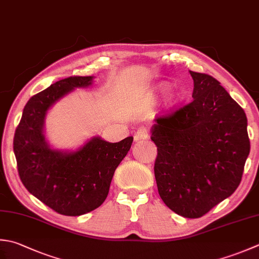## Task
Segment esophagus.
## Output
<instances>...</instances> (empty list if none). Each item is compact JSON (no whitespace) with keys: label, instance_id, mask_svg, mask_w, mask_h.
Returning <instances> with one entry per match:
<instances>
[{"label":"esophagus","instance_id":"34e87169","mask_svg":"<svg viewBox=\"0 0 259 259\" xmlns=\"http://www.w3.org/2000/svg\"><path fill=\"white\" fill-rule=\"evenodd\" d=\"M149 136H150L149 130L147 129L146 126H140V128H138V130L136 131L135 140L139 141V140H143V139H148Z\"/></svg>","mask_w":259,"mask_h":259}]
</instances>
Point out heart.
Returning <instances> with one entry per match:
<instances>
[{"label":"heart","instance_id":"obj_1","mask_svg":"<svg viewBox=\"0 0 259 259\" xmlns=\"http://www.w3.org/2000/svg\"><path fill=\"white\" fill-rule=\"evenodd\" d=\"M165 89H166V86L165 85H161L160 88H159V91L161 92V91H164ZM179 99H180V94H173V95H171V98H170V100L173 101V102H176V101L179 100Z\"/></svg>","mask_w":259,"mask_h":259}]
</instances>
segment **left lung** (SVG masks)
I'll return each instance as SVG.
<instances>
[{
	"label": "left lung",
	"mask_w": 259,
	"mask_h": 259,
	"mask_svg": "<svg viewBox=\"0 0 259 259\" xmlns=\"http://www.w3.org/2000/svg\"><path fill=\"white\" fill-rule=\"evenodd\" d=\"M192 102L156 119L155 179L164 203L195 219L229 197L250 150L241 106L212 76L190 70Z\"/></svg>",
	"instance_id": "1"
}]
</instances>
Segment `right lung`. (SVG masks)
Listing matches in <instances>:
<instances>
[{
    "label": "right lung",
    "instance_id": "obj_1",
    "mask_svg": "<svg viewBox=\"0 0 259 259\" xmlns=\"http://www.w3.org/2000/svg\"><path fill=\"white\" fill-rule=\"evenodd\" d=\"M92 78L70 76L33 95L25 104L14 134L13 150L22 184L63 215H82L103 203L116 167L134 140L126 137L119 143H108L95 137L68 154L49 148L42 131L47 110L75 88L91 85Z\"/></svg>",
    "mask_w": 259,
    "mask_h": 259
}]
</instances>
